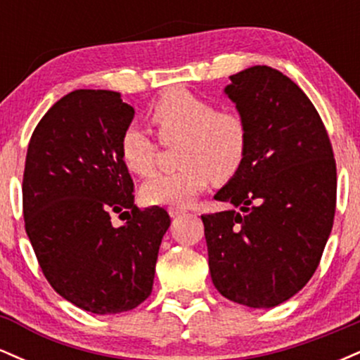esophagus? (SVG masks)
I'll return each instance as SVG.
<instances>
[{
    "mask_svg": "<svg viewBox=\"0 0 360 360\" xmlns=\"http://www.w3.org/2000/svg\"><path fill=\"white\" fill-rule=\"evenodd\" d=\"M167 212H169V214H171L172 218H177V217H181V214H184L186 210L184 208H179V206H171V208H169Z\"/></svg>",
    "mask_w": 360,
    "mask_h": 360,
    "instance_id": "34e87169",
    "label": "esophagus"
}]
</instances>
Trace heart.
Masks as SVG:
<instances>
[{"label":"heart","instance_id":"obj_1","mask_svg":"<svg viewBox=\"0 0 360 360\" xmlns=\"http://www.w3.org/2000/svg\"><path fill=\"white\" fill-rule=\"evenodd\" d=\"M150 120L164 142L179 139L174 172L148 179L140 189L147 205L186 206L210 181L225 183L237 174L247 154V128L233 111L214 110L184 88L167 89L152 106ZM157 147L143 128L130 125L120 139V157L130 172L154 171Z\"/></svg>","mask_w":360,"mask_h":360}]
</instances>
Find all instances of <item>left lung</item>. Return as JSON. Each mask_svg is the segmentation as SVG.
<instances>
[{"label": "left lung", "mask_w": 360, "mask_h": 360, "mask_svg": "<svg viewBox=\"0 0 360 360\" xmlns=\"http://www.w3.org/2000/svg\"><path fill=\"white\" fill-rule=\"evenodd\" d=\"M223 93L247 128L242 167L203 214L214 288L249 308L295 296L316 271L335 217L337 167L320 115L288 76L254 65Z\"/></svg>", "instance_id": "obj_1"}]
</instances>
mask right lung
<instances>
[{"label": "right lung", "mask_w": 360, "mask_h": 360, "mask_svg": "<svg viewBox=\"0 0 360 360\" xmlns=\"http://www.w3.org/2000/svg\"><path fill=\"white\" fill-rule=\"evenodd\" d=\"M134 115L117 91H72L40 120L25 160V230L44 276L94 315L128 311L150 296L171 225L164 208L140 212L134 203L120 157ZM113 212L127 214L122 227L110 225Z\"/></svg>", "instance_id": "right-lung-1"}]
</instances>
